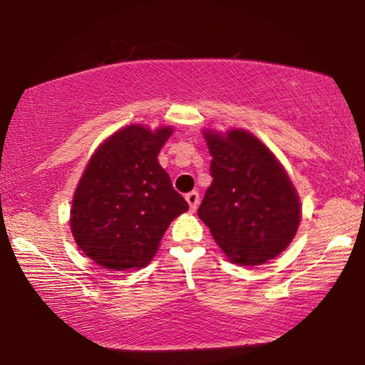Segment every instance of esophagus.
Returning a JSON list of instances; mask_svg holds the SVG:
<instances>
[{"label":"esophagus","mask_w":365,"mask_h":365,"mask_svg":"<svg viewBox=\"0 0 365 365\" xmlns=\"http://www.w3.org/2000/svg\"><path fill=\"white\" fill-rule=\"evenodd\" d=\"M186 201L189 204V211L194 212L197 209V204H199V192L197 191H191L186 194Z\"/></svg>","instance_id":"esophagus-1"}]
</instances>
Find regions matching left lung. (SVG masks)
I'll list each match as a JSON object with an SVG mask.
<instances>
[{"mask_svg": "<svg viewBox=\"0 0 365 365\" xmlns=\"http://www.w3.org/2000/svg\"><path fill=\"white\" fill-rule=\"evenodd\" d=\"M204 136L212 156V182L199 217L234 264L259 266L279 256L301 221L291 179L251 133L232 129L226 136L209 131Z\"/></svg>", "mask_w": 365, "mask_h": 365, "instance_id": "left-lung-1", "label": "left lung"}]
</instances>
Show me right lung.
Wrapping results in <instances>:
<instances>
[{
    "label": "right lung",
    "mask_w": 365,
    "mask_h": 365,
    "mask_svg": "<svg viewBox=\"0 0 365 365\" xmlns=\"http://www.w3.org/2000/svg\"><path fill=\"white\" fill-rule=\"evenodd\" d=\"M171 133L131 124L106 139L84 169L71 231L79 249L104 269L146 266L173 219L189 209L158 163Z\"/></svg>",
    "instance_id": "right-lung-1"
}]
</instances>
